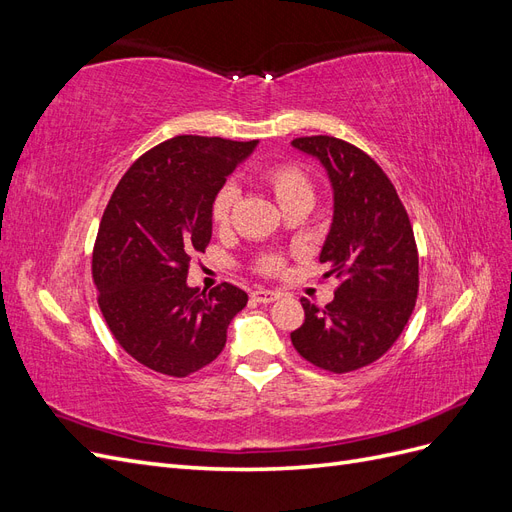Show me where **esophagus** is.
<instances>
[{"label": "esophagus", "mask_w": 512, "mask_h": 512, "mask_svg": "<svg viewBox=\"0 0 512 512\" xmlns=\"http://www.w3.org/2000/svg\"><path fill=\"white\" fill-rule=\"evenodd\" d=\"M252 299L256 303H273L280 299V292H273V290H265V288H258L252 292Z\"/></svg>", "instance_id": "1"}]
</instances>
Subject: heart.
I'll return each instance as SVG.
<instances>
[{
  "label": "heart",
  "mask_w": 512,
  "mask_h": 512,
  "mask_svg": "<svg viewBox=\"0 0 512 512\" xmlns=\"http://www.w3.org/2000/svg\"><path fill=\"white\" fill-rule=\"evenodd\" d=\"M260 181L267 185L269 192L275 196L277 205L286 213L292 209H309L316 200L314 181L299 162H277L262 170ZM237 200L235 185H222L218 194L211 200V220L215 226H224L230 218L232 205ZM286 267V258L282 254H262L252 262V269L260 275L275 277Z\"/></svg>",
  "instance_id": "obj_1"
}]
</instances>
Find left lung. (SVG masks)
Returning a JSON list of instances; mask_svg holds the SVG:
<instances>
[{"label": "left lung", "instance_id": "left-lung-1", "mask_svg": "<svg viewBox=\"0 0 512 512\" xmlns=\"http://www.w3.org/2000/svg\"><path fill=\"white\" fill-rule=\"evenodd\" d=\"M292 145L316 156L335 192V215L320 262L337 280L335 299H301L305 320L290 333L305 361L348 374L378 361L397 342L418 297V250L395 185L363 149L335 136H301Z\"/></svg>", "mask_w": 512, "mask_h": 512}]
</instances>
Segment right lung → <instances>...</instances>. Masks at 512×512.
I'll list each match as a JSON object with an SVG mask.
<instances>
[{
  "mask_svg": "<svg viewBox=\"0 0 512 512\" xmlns=\"http://www.w3.org/2000/svg\"><path fill=\"white\" fill-rule=\"evenodd\" d=\"M256 141L181 134L143 153L121 177L91 256L100 312L134 361L188 378L226 346L247 294L188 288L192 258L211 241V200Z\"/></svg>",
  "mask_w": 512,
  "mask_h": 512,
  "instance_id": "add662e5",
  "label": "right lung"
}]
</instances>
